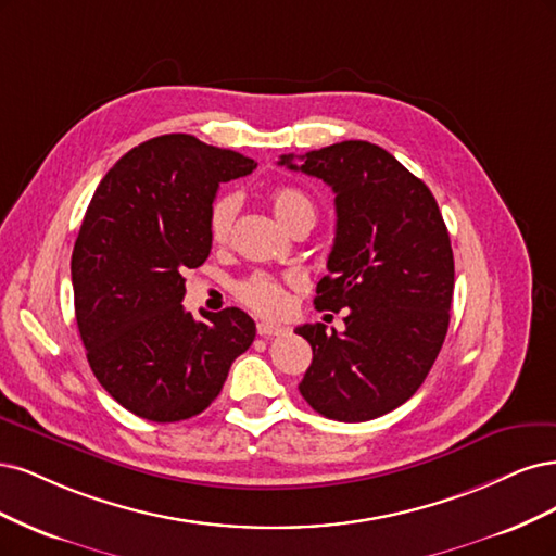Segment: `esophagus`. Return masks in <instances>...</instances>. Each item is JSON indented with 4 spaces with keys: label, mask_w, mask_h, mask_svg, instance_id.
<instances>
[{
    "label": "esophagus",
    "mask_w": 556,
    "mask_h": 556,
    "mask_svg": "<svg viewBox=\"0 0 556 556\" xmlns=\"http://www.w3.org/2000/svg\"><path fill=\"white\" fill-rule=\"evenodd\" d=\"M256 332H258L261 337H277V334H283L286 328H281V326H277V324H267V320H261V324L256 326Z\"/></svg>",
    "instance_id": "1"
}]
</instances>
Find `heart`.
<instances>
[{"instance_id": "obj_1", "label": "heart", "mask_w": 556, "mask_h": 556, "mask_svg": "<svg viewBox=\"0 0 556 556\" xmlns=\"http://www.w3.org/2000/svg\"><path fill=\"white\" fill-rule=\"evenodd\" d=\"M270 205L279 222L286 228H295L302 222H316V207L307 193L293 187H279L270 193ZM240 210V195L238 193H222L219 199H214L210 207V240L214 244H224L230 238L232 224H236ZM286 283H298V277L277 279L273 275H252L236 286V295L247 304L249 309H254L263 316H279L286 309Z\"/></svg>"}]
</instances>
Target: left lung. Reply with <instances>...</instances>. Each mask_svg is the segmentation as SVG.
<instances>
[{
  "label": "left lung",
  "mask_w": 556,
  "mask_h": 556,
  "mask_svg": "<svg viewBox=\"0 0 556 556\" xmlns=\"http://www.w3.org/2000/svg\"><path fill=\"white\" fill-rule=\"evenodd\" d=\"M279 166L334 191L337 230L316 309H346V330L295 332L314 361L300 395L320 416L365 422L414 397L451 324L455 261L432 191L379 146L344 140Z\"/></svg>",
  "instance_id": "8db88e82"
}]
</instances>
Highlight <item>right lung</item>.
Here are the masks:
<instances>
[{"label": "right lung", "mask_w": 556, "mask_h": 556, "mask_svg": "<svg viewBox=\"0 0 556 556\" xmlns=\"http://www.w3.org/2000/svg\"><path fill=\"white\" fill-rule=\"evenodd\" d=\"M256 168L189 134L140 142L105 173L71 256L80 339L97 381L138 418L199 416L252 346L242 309L185 312V273L212 249L210 207L222 182Z\"/></svg>", "instance_id": "right-lung-1"}]
</instances>
